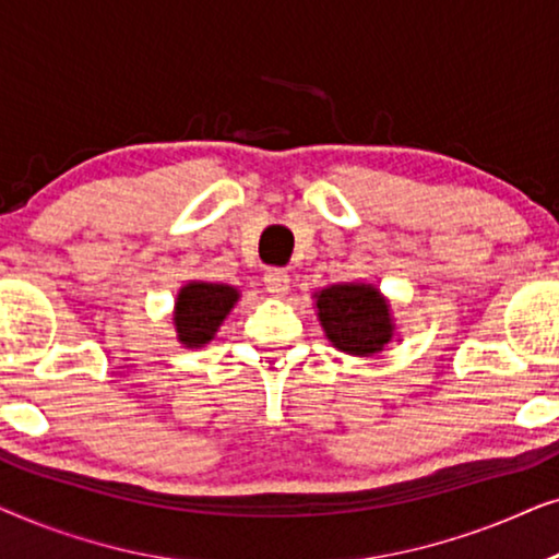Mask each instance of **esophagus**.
<instances>
[{"label": "esophagus", "mask_w": 559, "mask_h": 559, "mask_svg": "<svg viewBox=\"0 0 559 559\" xmlns=\"http://www.w3.org/2000/svg\"><path fill=\"white\" fill-rule=\"evenodd\" d=\"M264 285L272 295H287L289 274L282 270V266H270V270L264 272Z\"/></svg>", "instance_id": "1"}]
</instances>
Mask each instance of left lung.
Segmentation results:
<instances>
[{
    "label": "left lung",
    "instance_id": "1",
    "mask_svg": "<svg viewBox=\"0 0 559 559\" xmlns=\"http://www.w3.org/2000/svg\"><path fill=\"white\" fill-rule=\"evenodd\" d=\"M318 316L335 348L350 356L379 354L392 338L389 305L369 285H333L318 295Z\"/></svg>",
    "mask_w": 559,
    "mask_h": 559
}]
</instances>
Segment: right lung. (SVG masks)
Here are the masks:
<instances>
[{"label": "right lung", "mask_w": 559, "mask_h": 559, "mask_svg": "<svg viewBox=\"0 0 559 559\" xmlns=\"http://www.w3.org/2000/svg\"><path fill=\"white\" fill-rule=\"evenodd\" d=\"M236 300L239 293L228 285L190 282L188 287H182L175 302V328L180 343H186L188 348L209 343Z\"/></svg>", "instance_id": "right-lung-1"}]
</instances>
